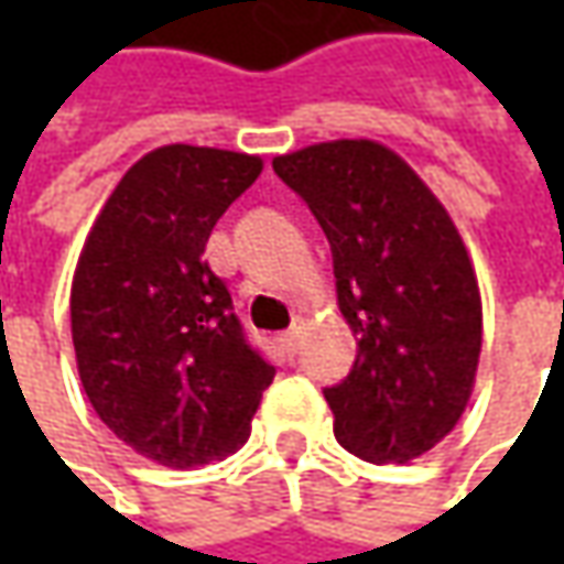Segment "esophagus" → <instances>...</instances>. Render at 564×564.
Masks as SVG:
<instances>
[{"label":"esophagus","instance_id":"34e87169","mask_svg":"<svg viewBox=\"0 0 564 564\" xmlns=\"http://www.w3.org/2000/svg\"><path fill=\"white\" fill-rule=\"evenodd\" d=\"M297 341H301V326H292L289 333H282V336H279V345H282V351H289V355H292L294 348H297Z\"/></svg>","mask_w":564,"mask_h":564}]
</instances>
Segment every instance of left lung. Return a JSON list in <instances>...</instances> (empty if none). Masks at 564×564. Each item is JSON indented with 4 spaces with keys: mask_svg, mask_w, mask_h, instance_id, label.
I'll return each instance as SVG.
<instances>
[{
    "mask_svg": "<svg viewBox=\"0 0 564 564\" xmlns=\"http://www.w3.org/2000/svg\"><path fill=\"white\" fill-rule=\"evenodd\" d=\"M333 248L338 311L358 336L326 389L341 448L370 465L421 458L462 421L484 345L474 260L448 209L386 143H311L272 160Z\"/></svg>",
    "mask_w": 564,
    "mask_h": 564,
    "instance_id": "left-lung-1",
    "label": "left lung"
}]
</instances>
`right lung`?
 Masks as SVG:
<instances>
[{
	"label": "right lung",
	"mask_w": 564,
	"mask_h": 564,
	"mask_svg": "<svg viewBox=\"0 0 564 564\" xmlns=\"http://www.w3.org/2000/svg\"><path fill=\"white\" fill-rule=\"evenodd\" d=\"M260 172L250 153L156 147L112 187L77 257L72 341L84 392L156 465L182 470L238 452L275 377L204 260L213 226Z\"/></svg>",
	"instance_id": "right-lung-1"
}]
</instances>
